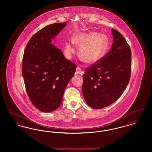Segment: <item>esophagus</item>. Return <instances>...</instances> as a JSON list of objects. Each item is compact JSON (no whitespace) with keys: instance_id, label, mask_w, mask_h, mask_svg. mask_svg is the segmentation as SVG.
<instances>
[{"instance_id":"34e87169","label":"esophagus","mask_w":152,"mask_h":152,"mask_svg":"<svg viewBox=\"0 0 152 152\" xmlns=\"http://www.w3.org/2000/svg\"><path fill=\"white\" fill-rule=\"evenodd\" d=\"M76 72L77 73H79V74H81V75H82V74L83 73V72L81 71V68L79 67V66L76 68Z\"/></svg>"}]
</instances>
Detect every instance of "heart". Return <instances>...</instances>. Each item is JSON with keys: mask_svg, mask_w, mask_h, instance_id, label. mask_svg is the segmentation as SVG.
<instances>
[{"mask_svg": "<svg viewBox=\"0 0 152 152\" xmlns=\"http://www.w3.org/2000/svg\"><path fill=\"white\" fill-rule=\"evenodd\" d=\"M108 38L96 32L79 33L74 35L73 42H66L65 53L71 56L75 52V44L80 47V56L86 63L94 64L104 55L108 45Z\"/></svg>", "mask_w": 152, "mask_h": 152, "instance_id": "obj_1", "label": "heart"}]
</instances>
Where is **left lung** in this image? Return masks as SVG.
<instances>
[{
	"label": "left lung",
	"instance_id": "8db88e82",
	"mask_svg": "<svg viewBox=\"0 0 152 152\" xmlns=\"http://www.w3.org/2000/svg\"><path fill=\"white\" fill-rule=\"evenodd\" d=\"M113 43L108 53L86 69L82 91L87 104L101 109L113 103L127 87L131 72V51L123 35L112 29Z\"/></svg>",
	"mask_w": 152,
	"mask_h": 152
}]
</instances>
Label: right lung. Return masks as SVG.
Masks as SVG:
<instances>
[{"mask_svg":"<svg viewBox=\"0 0 152 152\" xmlns=\"http://www.w3.org/2000/svg\"><path fill=\"white\" fill-rule=\"evenodd\" d=\"M66 23L48 25L30 39L24 52L22 75L32 104L43 112L60 106L76 65L68 60L62 51L51 44Z\"/></svg>","mask_w":152,"mask_h":152,"instance_id":"obj_1","label":"right lung"}]
</instances>
